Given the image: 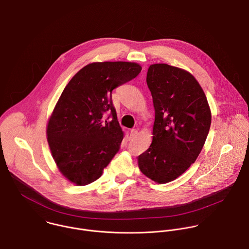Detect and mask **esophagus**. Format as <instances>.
Returning <instances> with one entry per match:
<instances>
[{
	"instance_id": "34e87169",
	"label": "esophagus",
	"mask_w": 249,
	"mask_h": 249,
	"mask_svg": "<svg viewBox=\"0 0 249 249\" xmlns=\"http://www.w3.org/2000/svg\"><path fill=\"white\" fill-rule=\"evenodd\" d=\"M138 135V130L137 129H132L130 132V137L131 138H135Z\"/></svg>"
}]
</instances>
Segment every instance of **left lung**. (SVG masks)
I'll list each match as a JSON object with an SVG mask.
<instances>
[{
	"label": "left lung",
	"instance_id": "8db88e82",
	"mask_svg": "<svg viewBox=\"0 0 249 249\" xmlns=\"http://www.w3.org/2000/svg\"><path fill=\"white\" fill-rule=\"evenodd\" d=\"M155 109L152 142L138 157L141 172L163 184L181 176L198 158L209 134L212 112L204 90L187 71L150 65L146 75Z\"/></svg>",
	"mask_w": 249,
	"mask_h": 249
}]
</instances>
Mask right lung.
I'll return each instance as SVG.
<instances>
[{
  "mask_svg": "<svg viewBox=\"0 0 249 249\" xmlns=\"http://www.w3.org/2000/svg\"><path fill=\"white\" fill-rule=\"evenodd\" d=\"M142 71L133 62H94L78 71L63 90L46 136L60 173L77 186L97 180L124 138L111 101L113 89ZM108 112L111 120H103Z\"/></svg>",
  "mask_w": 249,
  "mask_h": 249,
  "instance_id": "1",
  "label": "right lung"
}]
</instances>
